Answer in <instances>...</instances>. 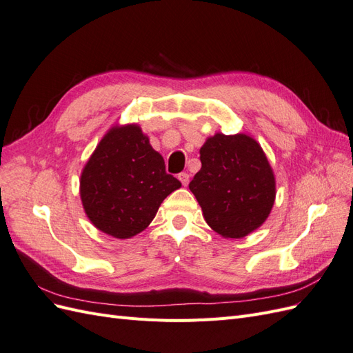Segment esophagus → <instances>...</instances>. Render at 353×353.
Segmentation results:
<instances>
[{
  "label": "esophagus",
  "mask_w": 353,
  "mask_h": 353,
  "mask_svg": "<svg viewBox=\"0 0 353 353\" xmlns=\"http://www.w3.org/2000/svg\"><path fill=\"white\" fill-rule=\"evenodd\" d=\"M178 179L181 181V184H183L184 187H187L188 183H190V175H188L187 172H181V174L178 175Z\"/></svg>",
  "instance_id": "1"
}]
</instances>
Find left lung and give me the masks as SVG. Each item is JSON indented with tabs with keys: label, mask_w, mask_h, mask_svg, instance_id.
Masks as SVG:
<instances>
[{
	"label": "left lung",
	"mask_w": 353,
	"mask_h": 353,
	"mask_svg": "<svg viewBox=\"0 0 353 353\" xmlns=\"http://www.w3.org/2000/svg\"><path fill=\"white\" fill-rule=\"evenodd\" d=\"M200 162L188 187L208 225L225 239L259 228L274 206L275 178L258 141L218 132L200 148Z\"/></svg>",
	"instance_id": "left-lung-1"
}]
</instances>
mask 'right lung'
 <instances>
[{
	"label": "right lung",
	"instance_id": "add662e5",
	"mask_svg": "<svg viewBox=\"0 0 353 353\" xmlns=\"http://www.w3.org/2000/svg\"><path fill=\"white\" fill-rule=\"evenodd\" d=\"M181 187L138 125L113 126L81 175V200L95 228L114 239L144 231L162 201Z\"/></svg>",
	"mask_w": 353,
	"mask_h": 353
}]
</instances>
